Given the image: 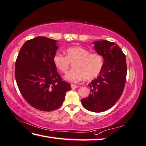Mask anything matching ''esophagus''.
<instances>
[{
  "label": "esophagus",
  "instance_id": "obj_1",
  "mask_svg": "<svg viewBox=\"0 0 146 146\" xmlns=\"http://www.w3.org/2000/svg\"><path fill=\"white\" fill-rule=\"evenodd\" d=\"M71 88H72V89H76L78 87V86H76V85H75V84H71Z\"/></svg>",
  "mask_w": 146,
  "mask_h": 146
}]
</instances>
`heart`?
Instances as JSON below:
<instances>
[{"instance_id": "1", "label": "heart", "mask_w": 146, "mask_h": 146, "mask_svg": "<svg viewBox=\"0 0 146 146\" xmlns=\"http://www.w3.org/2000/svg\"><path fill=\"white\" fill-rule=\"evenodd\" d=\"M66 56L57 53L53 57L55 67L60 72L66 74L73 63V70L66 75L65 78L70 82H76L82 79L91 80L97 77L102 71L104 59L99 53H90L89 50L75 46L66 50Z\"/></svg>"}]
</instances>
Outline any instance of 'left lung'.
Listing matches in <instances>:
<instances>
[{
    "instance_id": "1",
    "label": "left lung",
    "mask_w": 146,
    "mask_h": 146,
    "mask_svg": "<svg viewBox=\"0 0 146 146\" xmlns=\"http://www.w3.org/2000/svg\"><path fill=\"white\" fill-rule=\"evenodd\" d=\"M93 44L95 51L103 56L104 65L99 76L89 84V96L81 102L87 110L102 112L113 107L123 94L127 73L126 56L113 42L102 40Z\"/></svg>"
}]
</instances>
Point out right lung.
<instances>
[{"label":"right lung","instance_id":"obj_1","mask_svg":"<svg viewBox=\"0 0 146 146\" xmlns=\"http://www.w3.org/2000/svg\"><path fill=\"white\" fill-rule=\"evenodd\" d=\"M59 44L56 40L38 36L25 42L15 63V78L27 102L36 109L50 112L64 100L71 85L62 80L53 57Z\"/></svg>","mask_w":146,"mask_h":146}]
</instances>
